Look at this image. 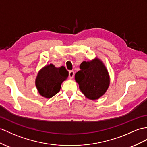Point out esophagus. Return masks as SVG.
<instances>
[{
    "mask_svg": "<svg viewBox=\"0 0 147 147\" xmlns=\"http://www.w3.org/2000/svg\"><path fill=\"white\" fill-rule=\"evenodd\" d=\"M74 77V71H72V70L69 71V77H70V79L73 78Z\"/></svg>",
    "mask_w": 147,
    "mask_h": 147,
    "instance_id": "1",
    "label": "esophagus"
}]
</instances>
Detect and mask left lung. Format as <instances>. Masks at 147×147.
Here are the masks:
<instances>
[{
	"label": "left lung",
	"mask_w": 147,
	"mask_h": 147,
	"mask_svg": "<svg viewBox=\"0 0 147 147\" xmlns=\"http://www.w3.org/2000/svg\"><path fill=\"white\" fill-rule=\"evenodd\" d=\"M75 79L86 97L96 100L105 94L110 85V77L104 64L98 58L83 62Z\"/></svg>",
	"instance_id": "left-lung-1"
}]
</instances>
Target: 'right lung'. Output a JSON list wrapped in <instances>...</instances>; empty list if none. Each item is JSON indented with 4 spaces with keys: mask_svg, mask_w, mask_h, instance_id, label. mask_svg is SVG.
<instances>
[{
    "mask_svg": "<svg viewBox=\"0 0 147 147\" xmlns=\"http://www.w3.org/2000/svg\"><path fill=\"white\" fill-rule=\"evenodd\" d=\"M69 76L63 66L57 68L51 63L38 71L35 79V85L40 95L50 98L59 92L61 84Z\"/></svg>",
    "mask_w": 147,
    "mask_h": 147,
    "instance_id": "add662e5",
    "label": "right lung"
}]
</instances>
